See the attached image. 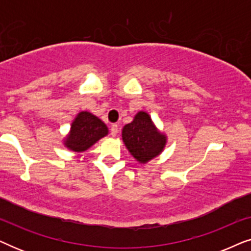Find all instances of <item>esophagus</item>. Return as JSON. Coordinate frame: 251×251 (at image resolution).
<instances>
[{
  "label": "esophagus",
  "mask_w": 251,
  "mask_h": 251,
  "mask_svg": "<svg viewBox=\"0 0 251 251\" xmlns=\"http://www.w3.org/2000/svg\"><path fill=\"white\" fill-rule=\"evenodd\" d=\"M118 133H119V126L118 125H112V126H111V135L113 137H115V136H118Z\"/></svg>",
  "instance_id": "obj_1"
}]
</instances>
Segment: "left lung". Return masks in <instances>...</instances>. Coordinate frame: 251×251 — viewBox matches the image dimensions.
I'll return each instance as SVG.
<instances>
[{
	"mask_svg": "<svg viewBox=\"0 0 251 251\" xmlns=\"http://www.w3.org/2000/svg\"><path fill=\"white\" fill-rule=\"evenodd\" d=\"M122 140L130 154L145 164L162 153L167 136L154 125L149 113L140 111L122 129Z\"/></svg>",
	"mask_w": 251,
	"mask_h": 251,
	"instance_id": "1",
	"label": "left lung"
}]
</instances>
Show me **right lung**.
I'll return each instance as SVG.
<instances>
[{"mask_svg":"<svg viewBox=\"0 0 251 251\" xmlns=\"http://www.w3.org/2000/svg\"><path fill=\"white\" fill-rule=\"evenodd\" d=\"M107 135V126L100 119L90 112L82 111L72 122L70 132L64 139V145L73 152L81 153Z\"/></svg>","mask_w":251,"mask_h":251,"instance_id":"add662e5","label":"right lung"}]
</instances>
